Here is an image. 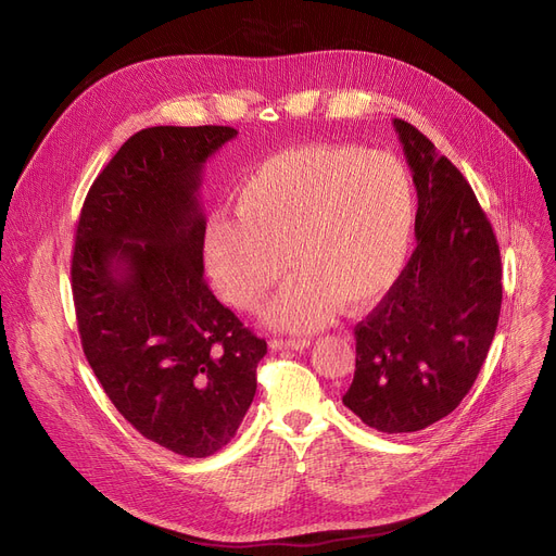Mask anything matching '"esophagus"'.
<instances>
[{"label": "esophagus", "mask_w": 556, "mask_h": 556, "mask_svg": "<svg viewBox=\"0 0 556 556\" xmlns=\"http://www.w3.org/2000/svg\"><path fill=\"white\" fill-rule=\"evenodd\" d=\"M311 344L308 338H273L270 340V346L277 349V352H281V349H293V352H298V349H306Z\"/></svg>", "instance_id": "obj_1"}]
</instances>
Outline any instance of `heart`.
Masks as SVG:
<instances>
[{"instance_id": "heart-1", "label": "heart", "mask_w": 556, "mask_h": 556, "mask_svg": "<svg viewBox=\"0 0 556 556\" xmlns=\"http://www.w3.org/2000/svg\"><path fill=\"white\" fill-rule=\"evenodd\" d=\"M417 216L410 170L390 153L349 143L298 146L263 160L237 191V214H214L204 256L223 298L268 311L279 329L311 331L340 306L361 311L403 270ZM289 261H285V254Z\"/></svg>"}]
</instances>
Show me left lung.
Segmentation results:
<instances>
[{
  "instance_id": "obj_1",
  "label": "left lung",
  "mask_w": 556,
  "mask_h": 556,
  "mask_svg": "<svg viewBox=\"0 0 556 556\" xmlns=\"http://www.w3.org/2000/svg\"><path fill=\"white\" fill-rule=\"evenodd\" d=\"M417 187V248L356 325V371L342 403L369 428L417 432L469 394L498 327L501 248L457 166L394 119Z\"/></svg>"
}]
</instances>
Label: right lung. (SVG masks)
<instances>
[{
  "instance_id": "add662e5",
  "label": "right lung",
  "mask_w": 556,
  "mask_h": 556,
  "mask_svg": "<svg viewBox=\"0 0 556 556\" xmlns=\"http://www.w3.org/2000/svg\"><path fill=\"white\" fill-rule=\"evenodd\" d=\"M231 137L229 126L132 135L87 191L72 256L87 363L139 434L185 457L237 434L268 352L204 281L198 187Z\"/></svg>"
}]
</instances>
